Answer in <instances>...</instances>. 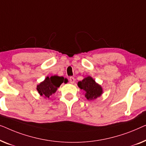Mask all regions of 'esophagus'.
I'll use <instances>...</instances> for the list:
<instances>
[{"mask_svg":"<svg viewBox=\"0 0 146 146\" xmlns=\"http://www.w3.org/2000/svg\"><path fill=\"white\" fill-rule=\"evenodd\" d=\"M75 79L73 77H71L70 78H69V82H70L71 84H73L74 83H75Z\"/></svg>","mask_w":146,"mask_h":146,"instance_id":"34e87169","label":"esophagus"}]
</instances>
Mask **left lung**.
<instances>
[{
  "mask_svg": "<svg viewBox=\"0 0 146 146\" xmlns=\"http://www.w3.org/2000/svg\"><path fill=\"white\" fill-rule=\"evenodd\" d=\"M78 87L83 90L85 96L88 100H95L103 93L101 85L96 83L91 76H87L77 83Z\"/></svg>",
  "mask_w": 146,
  "mask_h": 146,
  "instance_id": "obj_1",
  "label": "left lung"
}]
</instances>
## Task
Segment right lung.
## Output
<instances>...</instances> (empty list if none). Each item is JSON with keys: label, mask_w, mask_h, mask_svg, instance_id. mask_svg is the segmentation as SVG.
I'll return each mask as SVG.
<instances>
[{"label": "right lung", "mask_w": 146, "mask_h": 146, "mask_svg": "<svg viewBox=\"0 0 146 146\" xmlns=\"http://www.w3.org/2000/svg\"><path fill=\"white\" fill-rule=\"evenodd\" d=\"M68 80L63 77L57 75L47 76L45 79L37 85L36 89L40 96L45 98H50V96L54 94L63 83H67Z\"/></svg>", "instance_id": "obj_1"}]
</instances>
